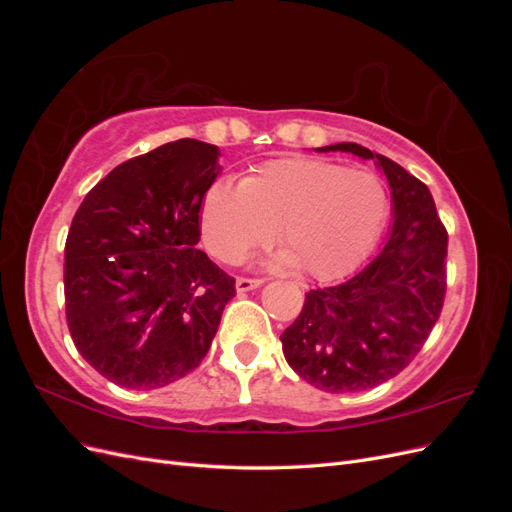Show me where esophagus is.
<instances>
[{"mask_svg":"<svg viewBox=\"0 0 512 512\" xmlns=\"http://www.w3.org/2000/svg\"><path fill=\"white\" fill-rule=\"evenodd\" d=\"M265 284V280H260V277H239L237 280V292H250L258 286Z\"/></svg>","mask_w":512,"mask_h":512,"instance_id":"1","label":"esophagus"}]
</instances>
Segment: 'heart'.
Here are the masks:
<instances>
[{"label":"heart","instance_id":"heart-1","mask_svg":"<svg viewBox=\"0 0 512 512\" xmlns=\"http://www.w3.org/2000/svg\"><path fill=\"white\" fill-rule=\"evenodd\" d=\"M386 215L389 194L371 170L288 158L262 164L239 185L213 181L200 203V232L215 258L239 265L277 228L282 262L335 280L376 243Z\"/></svg>","mask_w":512,"mask_h":512}]
</instances>
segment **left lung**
I'll use <instances>...</instances> for the list:
<instances>
[{
    "mask_svg": "<svg viewBox=\"0 0 512 512\" xmlns=\"http://www.w3.org/2000/svg\"><path fill=\"white\" fill-rule=\"evenodd\" d=\"M316 151L376 160L391 185L393 228L382 252L350 280L309 290L280 339L288 365L316 389L367 391L408 367L438 322L448 235L427 185L397 162L356 143Z\"/></svg>",
    "mask_w": 512,
    "mask_h": 512,
    "instance_id": "left-lung-1",
    "label": "left lung"
}]
</instances>
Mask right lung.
I'll return each instance as SVG.
<instances>
[{
    "mask_svg": "<svg viewBox=\"0 0 512 512\" xmlns=\"http://www.w3.org/2000/svg\"><path fill=\"white\" fill-rule=\"evenodd\" d=\"M218 160V147L194 138L166 143L113 168L74 213L68 329L83 359L123 389L190 374L235 297V280L196 247Z\"/></svg>",
    "mask_w": 512,
    "mask_h": 512,
    "instance_id": "1",
    "label": "right lung"
}]
</instances>
